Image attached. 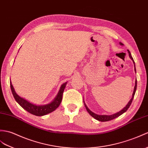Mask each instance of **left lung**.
<instances>
[{
    "instance_id": "8db88e82",
    "label": "left lung",
    "mask_w": 148,
    "mask_h": 148,
    "mask_svg": "<svg viewBox=\"0 0 148 148\" xmlns=\"http://www.w3.org/2000/svg\"><path fill=\"white\" fill-rule=\"evenodd\" d=\"M119 43L122 46L123 45V44L121 42H120ZM127 51H128V53H129V57L130 58V59H131L133 61V63H134V71H135L136 73V67H135V62H134V61L133 58H132V57L131 56V53H130L129 50H128ZM136 89H137V80L136 79L135 86H134V91H133V93H132V98L130 99V101H129L128 103L127 104V105L125 106L124 108H123L122 110H121V111H119V112H116V113H114V114L109 115H98V114H97V113H95L94 112H91L90 110L88 108V107L86 106V105L84 101V106H85L86 108V110L88 111V112L90 113L91 116H92V117L95 118L96 120H97V121H101V122H106V121H111V120H113V119H115L116 117H118V116H119L120 115H121L122 114H123V113H125L127 110V109L129 108V106H130V105H131V103H132V100H133V99H134V95H135V92H136Z\"/></svg>"
}]
</instances>
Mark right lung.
<instances>
[{
	"label": "right lung",
	"mask_w": 148,
	"mask_h": 148,
	"mask_svg": "<svg viewBox=\"0 0 148 148\" xmlns=\"http://www.w3.org/2000/svg\"><path fill=\"white\" fill-rule=\"evenodd\" d=\"M67 83V82H66L61 85L59 91H58L56 97L53 99V100L48 104L39 105L32 103L26 100L25 98L21 97L20 96L17 94L12 84L11 79H10V85H11L12 93L16 101L27 112L36 116H43L49 114V113L53 112L55 110H56L58 107V106L60 105L62 101V95Z\"/></svg>",
	"instance_id": "obj_1"
}]
</instances>
